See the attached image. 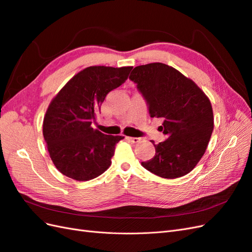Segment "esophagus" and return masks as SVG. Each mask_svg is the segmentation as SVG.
<instances>
[{
	"label": "esophagus",
	"instance_id": "34e87169",
	"mask_svg": "<svg viewBox=\"0 0 252 252\" xmlns=\"http://www.w3.org/2000/svg\"><path fill=\"white\" fill-rule=\"evenodd\" d=\"M127 140L131 143H139L141 141L140 138H131V136H128Z\"/></svg>",
	"mask_w": 252,
	"mask_h": 252
}]
</instances>
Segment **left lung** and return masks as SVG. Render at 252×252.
Segmentation results:
<instances>
[{"label": "left lung", "mask_w": 252, "mask_h": 252, "mask_svg": "<svg viewBox=\"0 0 252 252\" xmlns=\"http://www.w3.org/2000/svg\"><path fill=\"white\" fill-rule=\"evenodd\" d=\"M148 106L151 118L163 120L167 140L155 144L156 156L145 169L165 179L191 171L208 146L213 130L209 98L190 79L163 63L135 67L129 75Z\"/></svg>", "instance_id": "1"}]
</instances>
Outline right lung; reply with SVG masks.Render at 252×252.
I'll return each mask as SVG.
<instances>
[{
  "instance_id": "1",
  "label": "right lung",
  "mask_w": 252,
  "mask_h": 252,
  "mask_svg": "<svg viewBox=\"0 0 252 252\" xmlns=\"http://www.w3.org/2000/svg\"><path fill=\"white\" fill-rule=\"evenodd\" d=\"M132 67L91 66L80 71L51 101L43 135L57 169L75 181L93 180L108 169L121 135H107L91 124L111 90L128 79Z\"/></svg>"
}]
</instances>
